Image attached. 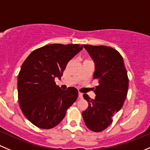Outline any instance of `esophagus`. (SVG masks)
<instances>
[{"label":"esophagus","instance_id":"esophagus-1","mask_svg":"<svg viewBox=\"0 0 150 150\" xmlns=\"http://www.w3.org/2000/svg\"><path fill=\"white\" fill-rule=\"evenodd\" d=\"M79 98H83V94L81 93V92H79Z\"/></svg>","mask_w":150,"mask_h":150}]
</instances>
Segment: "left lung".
I'll list each match as a JSON object with an SVG mask.
<instances>
[{
    "instance_id": "left-lung-1",
    "label": "left lung",
    "mask_w": 150,
    "mask_h": 150,
    "mask_svg": "<svg viewBox=\"0 0 150 150\" xmlns=\"http://www.w3.org/2000/svg\"><path fill=\"white\" fill-rule=\"evenodd\" d=\"M95 63L93 79L99 84L94 88L96 97L83 96L88 108L82 112L86 126L95 132L105 130L112 122L126 98L129 87L127 71L121 55L108 46L83 45Z\"/></svg>"
}]
</instances>
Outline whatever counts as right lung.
Returning <instances> with one entry per match:
<instances>
[{"mask_svg":"<svg viewBox=\"0 0 150 150\" xmlns=\"http://www.w3.org/2000/svg\"><path fill=\"white\" fill-rule=\"evenodd\" d=\"M83 49L78 44H51L35 50L18 76V98L24 116L35 126L50 129L58 124L76 100L78 90H63L55 82L69 61Z\"/></svg>","mask_w":150,"mask_h":150,"instance_id":"right-lung-1","label":"right lung"}]
</instances>
